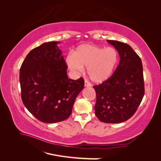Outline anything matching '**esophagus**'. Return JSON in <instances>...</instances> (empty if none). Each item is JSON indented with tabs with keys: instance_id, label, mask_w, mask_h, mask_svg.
<instances>
[{
	"instance_id": "obj_1",
	"label": "esophagus",
	"mask_w": 161,
	"mask_h": 161,
	"mask_svg": "<svg viewBox=\"0 0 161 161\" xmlns=\"http://www.w3.org/2000/svg\"><path fill=\"white\" fill-rule=\"evenodd\" d=\"M85 86H86V87H90V86H91V84L89 82H88L87 80H85Z\"/></svg>"
}]
</instances>
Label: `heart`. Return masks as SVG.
I'll return each mask as SVG.
<instances>
[{
  "label": "heart",
  "instance_id": "b5f03b06",
  "mask_svg": "<svg viewBox=\"0 0 161 161\" xmlns=\"http://www.w3.org/2000/svg\"><path fill=\"white\" fill-rule=\"evenodd\" d=\"M118 61V52L114 47L107 48L84 44L76 48L74 54L66 57L69 69L82 72L87 67V74L91 80L100 84L111 76Z\"/></svg>",
  "mask_w": 161,
  "mask_h": 161
}]
</instances>
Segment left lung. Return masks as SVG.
<instances>
[{
	"mask_svg": "<svg viewBox=\"0 0 161 161\" xmlns=\"http://www.w3.org/2000/svg\"><path fill=\"white\" fill-rule=\"evenodd\" d=\"M118 50L119 65L108 80L94 86L96 116L102 122L119 124L137 110L144 95L143 67L140 58L127 43L107 40Z\"/></svg>",
	"mask_w": 161,
	"mask_h": 161,
	"instance_id": "1",
	"label": "left lung"
}]
</instances>
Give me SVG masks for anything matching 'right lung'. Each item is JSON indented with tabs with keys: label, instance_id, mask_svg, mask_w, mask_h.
Wrapping results in <instances>:
<instances>
[{
	"label": "right lung",
	"instance_id": "right-lung-1",
	"mask_svg": "<svg viewBox=\"0 0 161 161\" xmlns=\"http://www.w3.org/2000/svg\"><path fill=\"white\" fill-rule=\"evenodd\" d=\"M60 42H48L33 49L20 69L21 99L30 113L44 123L69 118L76 97L84 88L82 78H68Z\"/></svg>",
	"mask_w": 161,
	"mask_h": 161
}]
</instances>
